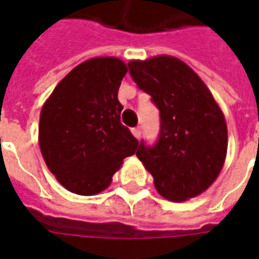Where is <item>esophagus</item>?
<instances>
[{
    "label": "esophagus",
    "instance_id": "esophagus-1",
    "mask_svg": "<svg viewBox=\"0 0 259 259\" xmlns=\"http://www.w3.org/2000/svg\"><path fill=\"white\" fill-rule=\"evenodd\" d=\"M132 133H133V136H135L136 139H140V137H141V129H140V127L132 129Z\"/></svg>",
    "mask_w": 259,
    "mask_h": 259
}]
</instances>
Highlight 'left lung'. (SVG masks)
I'll use <instances>...</instances> for the list:
<instances>
[{
	"label": "left lung",
	"mask_w": 259,
	"mask_h": 259,
	"mask_svg": "<svg viewBox=\"0 0 259 259\" xmlns=\"http://www.w3.org/2000/svg\"><path fill=\"white\" fill-rule=\"evenodd\" d=\"M129 72L160 112L154 147L140 143L137 158L164 199L185 202L217 180L227 158L225 116L195 71L174 56L129 61Z\"/></svg>",
	"instance_id": "left-lung-1"
}]
</instances>
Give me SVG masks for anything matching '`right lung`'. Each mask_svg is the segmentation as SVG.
Here are the masks:
<instances>
[{
	"mask_svg": "<svg viewBox=\"0 0 259 259\" xmlns=\"http://www.w3.org/2000/svg\"><path fill=\"white\" fill-rule=\"evenodd\" d=\"M127 67L118 57H93L61 79L39 115L38 143L52 174L70 192L97 195L112 181L139 141L120 123L118 100Z\"/></svg>",
	"mask_w": 259,
	"mask_h": 259,
	"instance_id": "right-lung-1",
	"label": "right lung"
}]
</instances>
